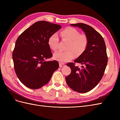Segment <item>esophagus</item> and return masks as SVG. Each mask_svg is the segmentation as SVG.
<instances>
[{
	"label": "esophagus",
	"instance_id": "1",
	"mask_svg": "<svg viewBox=\"0 0 120 120\" xmlns=\"http://www.w3.org/2000/svg\"><path fill=\"white\" fill-rule=\"evenodd\" d=\"M64 66H65V65L64 64H63V63H59V67L60 68L63 67H64Z\"/></svg>",
	"mask_w": 120,
	"mask_h": 120
}]
</instances>
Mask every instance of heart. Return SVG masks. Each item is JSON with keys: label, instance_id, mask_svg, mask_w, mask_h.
Instances as JSON below:
<instances>
[{"label": "heart", "instance_id": "b5f03b06", "mask_svg": "<svg viewBox=\"0 0 120 120\" xmlns=\"http://www.w3.org/2000/svg\"><path fill=\"white\" fill-rule=\"evenodd\" d=\"M62 39L68 42L67 52H57L53 54V58L61 62H65L74 58L75 55L79 56L85 52L88 44V39L85 34H80L77 29L67 27L60 33ZM59 38L56 34H53L48 39V45L52 50H57Z\"/></svg>", "mask_w": 120, "mask_h": 120}]
</instances>
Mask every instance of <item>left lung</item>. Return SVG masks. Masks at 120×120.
<instances>
[{
    "instance_id": "obj_1",
    "label": "left lung",
    "mask_w": 120,
    "mask_h": 120,
    "mask_svg": "<svg viewBox=\"0 0 120 120\" xmlns=\"http://www.w3.org/2000/svg\"><path fill=\"white\" fill-rule=\"evenodd\" d=\"M82 29L88 39V44L82 55L74 61L82 65L76 67L75 63L67 64L71 73L65 77L68 85L79 93H86L93 89L102 78L108 62L105 41L101 34L93 28L83 23L71 24Z\"/></svg>"
}]
</instances>
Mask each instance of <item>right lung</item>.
I'll return each mask as SVG.
<instances>
[{"mask_svg": "<svg viewBox=\"0 0 120 120\" xmlns=\"http://www.w3.org/2000/svg\"><path fill=\"white\" fill-rule=\"evenodd\" d=\"M61 26L39 21L18 37L12 53L14 70L21 82L27 87L38 89L47 83L59 68L57 61H46L52 54L48 39Z\"/></svg>", "mask_w": 120, "mask_h": 120, "instance_id": "obj_1", "label": "right lung"}]
</instances>
